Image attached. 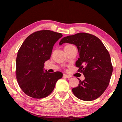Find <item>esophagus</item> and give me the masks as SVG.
<instances>
[{
	"label": "esophagus",
	"mask_w": 122,
	"mask_h": 122,
	"mask_svg": "<svg viewBox=\"0 0 122 122\" xmlns=\"http://www.w3.org/2000/svg\"><path fill=\"white\" fill-rule=\"evenodd\" d=\"M63 76L64 77H67V78H70V77H71L70 76H69V75L65 74H63Z\"/></svg>",
	"instance_id": "34e87169"
}]
</instances>
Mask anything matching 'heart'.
<instances>
[{"label":"heart","mask_w":122,"mask_h":122,"mask_svg":"<svg viewBox=\"0 0 122 122\" xmlns=\"http://www.w3.org/2000/svg\"><path fill=\"white\" fill-rule=\"evenodd\" d=\"M75 46H73L72 45H71V44H69V45H68L64 46V50L68 51V50H70V49L73 48Z\"/></svg>","instance_id":"1"}]
</instances>
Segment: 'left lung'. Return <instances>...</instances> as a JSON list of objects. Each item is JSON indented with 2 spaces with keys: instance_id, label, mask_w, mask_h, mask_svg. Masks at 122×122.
I'll list each match as a JSON object with an SVG mask.
<instances>
[{
  "instance_id": "8db88e82",
  "label": "left lung",
  "mask_w": 122,
  "mask_h": 122,
  "mask_svg": "<svg viewBox=\"0 0 122 122\" xmlns=\"http://www.w3.org/2000/svg\"><path fill=\"white\" fill-rule=\"evenodd\" d=\"M69 43L76 45L79 58L76 65L85 76L80 79L78 86L72 89L74 95L85 101L94 100L107 89L113 72L111 57L102 41L90 33L80 32L63 38L59 45Z\"/></svg>"
}]
</instances>
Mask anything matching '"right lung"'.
<instances>
[{"mask_svg": "<svg viewBox=\"0 0 122 122\" xmlns=\"http://www.w3.org/2000/svg\"><path fill=\"white\" fill-rule=\"evenodd\" d=\"M62 37V33L51 30L38 31L28 36L18 50L16 78L20 87L29 97H48L57 81L62 77L60 72L43 71L45 62L50 59L54 43Z\"/></svg>", "mask_w": 122, "mask_h": 122, "instance_id": "1", "label": "right lung"}]
</instances>
